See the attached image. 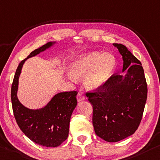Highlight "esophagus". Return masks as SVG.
<instances>
[{
	"label": "esophagus",
	"mask_w": 160,
	"mask_h": 160,
	"mask_svg": "<svg viewBox=\"0 0 160 160\" xmlns=\"http://www.w3.org/2000/svg\"><path fill=\"white\" fill-rule=\"evenodd\" d=\"M85 95H83L82 93H80V92L78 93V95H77V100H78V101L83 100H85Z\"/></svg>",
	"instance_id": "1"
}]
</instances>
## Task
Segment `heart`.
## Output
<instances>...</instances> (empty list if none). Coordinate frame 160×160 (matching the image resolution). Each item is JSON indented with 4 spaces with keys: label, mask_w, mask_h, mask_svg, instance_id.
I'll list each match as a JSON object with an SVG mask.
<instances>
[{
    "label": "heart",
    "mask_w": 160,
    "mask_h": 160,
    "mask_svg": "<svg viewBox=\"0 0 160 160\" xmlns=\"http://www.w3.org/2000/svg\"><path fill=\"white\" fill-rule=\"evenodd\" d=\"M116 64L113 55L92 52L73 60L70 72L75 78L85 75V85L90 90H95L105 84L115 70Z\"/></svg>",
    "instance_id": "1"
}]
</instances>
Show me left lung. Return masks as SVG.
I'll return each instance as SVG.
<instances>
[{
    "mask_svg": "<svg viewBox=\"0 0 160 160\" xmlns=\"http://www.w3.org/2000/svg\"><path fill=\"white\" fill-rule=\"evenodd\" d=\"M122 56L125 76L113 74L105 84L85 92L92 105L95 134L109 142H116L138 130L148 97V85L139 60L125 45L113 43Z\"/></svg>",
    "mask_w": 160,
    "mask_h": 160,
    "instance_id": "8db88e82",
    "label": "left lung"
}]
</instances>
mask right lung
Masks as SVG:
<instances>
[{
	"mask_svg": "<svg viewBox=\"0 0 160 160\" xmlns=\"http://www.w3.org/2000/svg\"><path fill=\"white\" fill-rule=\"evenodd\" d=\"M43 45L30 53L17 68L11 86V102L13 115L18 125L30 140L44 147H58L66 140L72 111L77 105L78 92L66 91L55 95L50 102L40 110H30L24 107L17 98L19 75L24 62L51 45Z\"/></svg>",
	"mask_w": 160,
	"mask_h": 160,
	"instance_id": "1",
	"label": "right lung"
}]
</instances>
